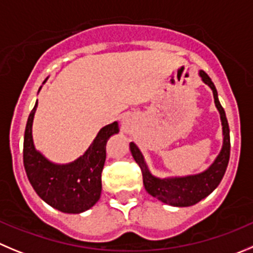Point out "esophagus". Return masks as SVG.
<instances>
[{
  "label": "esophagus",
  "mask_w": 253,
  "mask_h": 253,
  "mask_svg": "<svg viewBox=\"0 0 253 253\" xmlns=\"http://www.w3.org/2000/svg\"><path fill=\"white\" fill-rule=\"evenodd\" d=\"M133 119H132L131 116L126 115L122 117V121H121V128L124 129L125 132H129L132 128H133Z\"/></svg>",
  "instance_id": "esophagus-1"
}]
</instances>
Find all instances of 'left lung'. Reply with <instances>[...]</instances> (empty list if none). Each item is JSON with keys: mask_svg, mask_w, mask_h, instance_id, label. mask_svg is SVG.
I'll list each match as a JSON object with an SVG mask.
<instances>
[{"mask_svg": "<svg viewBox=\"0 0 253 253\" xmlns=\"http://www.w3.org/2000/svg\"><path fill=\"white\" fill-rule=\"evenodd\" d=\"M200 76L202 77V81L209 84L213 92L214 103H216L217 110L219 111V115H221L223 128L222 150L217 156L216 161L210 166L209 169H206L202 173L193 174V176L161 180V178H157L150 173L145 164V160H143L142 153L140 152L137 146L133 142L129 143V150H131L132 156H133L134 161L140 166L141 172H142L143 186H145L146 191L153 197L159 198L160 201L171 205V206H192V205H196L197 202L204 200L205 197H207L219 185L226 172V169H227L228 161H230V128H228L225 110L219 103L218 97H217V89L209 75L205 71H200Z\"/></svg>", "mask_w": 253, "mask_h": 253, "instance_id": "left-lung-1", "label": "left lung"}]
</instances>
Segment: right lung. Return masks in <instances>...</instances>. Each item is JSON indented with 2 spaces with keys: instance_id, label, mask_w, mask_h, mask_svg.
Segmentation results:
<instances>
[{
  "instance_id": "add662e5",
  "label": "right lung",
  "mask_w": 253,
  "mask_h": 253,
  "mask_svg": "<svg viewBox=\"0 0 253 253\" xmlns=\"http://www.w3.org/2000/svg\"><path fill=\"white\" fill-rule=\"evenodd\" d=\"M37 103L28 116L23 140V166L28 181L46 204L65 213H81L100 200L106 142L120 131L119 124L102 127L88 150L72 164L55 165L37 152L32 141V121Z\"/></svg>"
}]
</instances>
